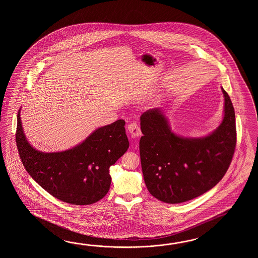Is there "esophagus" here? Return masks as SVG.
Returning <instances> with one entry per match:
<instances>
[{"mask_svg":"<svg viewBox=\"0 0 258 258\" xmlns=\"http://www.w3.org/2000/svg\"><path fill=\"white\" fill-rule=\"evenodd\" d=\"M128 131L131 134L132 137H139L141 135V130L140 127L138 126L137 122L133 121L129 125H128Z\"/></svg>","mask_w":258,"mask_h":258,"instance_id":"34e87169","label":"esophagus"}]
</instances>
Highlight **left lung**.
<instances>
[{"mask_svg": "<svg viewBox=\"0 0 258 258\" xmlns=\"http://www.w3.org/2000/svg\"><path fill=\"white\" fill-rule=\"evenodd\" d=\"M224 94V117L219 128L202 138H183L170 131L159 109L140 117L143 175L148 192L162 202H186L208 192L230 167L235 151V112Z\"/></svg>", "mask_w": 258, "mask_h": 258, "instance_id": "left-lung-1", "label": "left lung"}]
</instances>
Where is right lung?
I'll return each mask as SVG.
<instances>
[{"label": "right lung", "instance_id": "add662e5", "mask_svg": "<svg viewBox=\"0 0 258 258\" xmlns=\"http://www.w3.org/2000/svg\"><path fill=\"white\" fill-rule=\"evenodd\" d=\"M124 124L118 120L97 129L69 150L42 153L27 141L18 112L17 149L28 174L49 195L72 205H90L109 192L110 167L129 148Z\"/></svg>", "mask_w": 258, "mask_h": 258}]
</instances>
